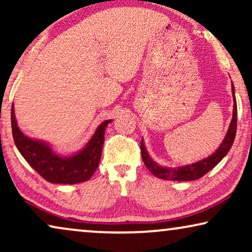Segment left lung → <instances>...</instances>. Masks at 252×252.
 I'll list each match as a JSON object with an SVG mask.
<instances>
[{"instance_id": "1", "label": "left lung", "mask_w": 252, "mask_h": 252, "mask_svg": "<svg viewBox=\"0 0 252 252\" xmlns=\"http://www.w3.org/2000/svg\"><path fill=\"white\" fill-rule=\"evenodd\" d=\"M232 93L234 98V106H233V118L230 122L229 128L227 130V134L223 139L222 143L220 147L216 150L215 154L211 156L204 158V159L196 161L194 164L185 165V166L180 167H164L158 165L156 161L153 160V158L149 156L148 151L144 147L143 140L141 141V156L144 161L148 170L153 173L155 177L164 179V180H172V181H191L197 180V179L202 178L203 175L211 171L223 157L228 154V151L232 148L234 143V139H235L236 134V123H237V106H236V98H235V91H234V86L232 85Z\"/></svg>"}]
</instances>
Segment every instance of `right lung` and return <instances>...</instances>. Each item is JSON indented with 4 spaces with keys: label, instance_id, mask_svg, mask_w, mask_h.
<instances>
[{
    "label": "right lung",
    "instance_id": "1",
    "mask_svg": "<svg viewBox=\"0 0 252 252\" xmlns=\"http://www.w3.org/2000/svg\"><path fill=\"white\" fill-rule=\"evenodd\" d=\"M110 123L111 120H105L97 127L84 149L72 156L62 157L47 143L26 136L17 125L13 104L11 108L12 136L17 149L27 163L51 184L74 185L92 178L101 159L105 127Z\"/></svg>",
    "mask_w": 252,
    "mask_h": 252
}]
</instances>
